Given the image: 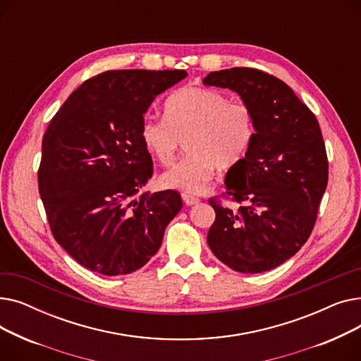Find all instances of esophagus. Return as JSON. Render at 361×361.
Returning a JSON list of instances; mask_svg holds the SVG:
<instances>
[{
  "mask_svg": "<svg viewBox=\"0 0 361 361\" xmlns=\"http://www.w3.org/2000/svg\"><path fill=\"white\" fill-rule=\"evenodd\" d=\"M181 197H183V202H184L187 206H192V204L199 203V197H196V196H193V195L183 193V195H181Z\"/></svg>",
  "mask_w": 361,
  "mask_h": 361,
  "instance_id": "obj_1",
  "label": "esophagus"
}]
</instances>
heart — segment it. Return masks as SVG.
Returning a JSON list of instances; mask_svg holds the SVG:
<instances>
[{
	"label": "heart",
	"mask_w": 361,
	"mask_h": 361,
	"mask_svg": "<svg viewBox=\"0 0 361 361\" xmlns=\"http://www.w3.org/2000/svg\"><path fill=\"white\" fill-rule=\"evenodd\" d=\"M255 137V116L245 102L206 87H181L164 104V120L146 118L140 126L145 149L161 165H173L181 143L188 155L168 171L161 183L188 195L202 193L215 168L228 169L243 161Z\"/></svg>",
	"instance_id": "b5f03b06"
}]
</instances>
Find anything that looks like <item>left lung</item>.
Returning a JSON list of instances; mask_svg holds the SVG:
<instances>
[{
  "instance_id": "8db88e82",
  "label": "left lung",
  "mask_w": 361,
  "mask_h": 361,
  "mask_svg": "<svg viewBox=\"0 0 361 361\" xmlns=\"http://www.w3.org/2000/svg\"><path fill=\"white\" fill-rule=\"evenodd\" d=\"M206 86L237 92L255 116V137L228 169L225 195L209 199L216 218L207 233L212 253L243 274L274 269L307 241L328 185V157L314 114L293 89L264 71H212Z\"/></svg>"
}]
</instances>
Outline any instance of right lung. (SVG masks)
<instances>
[{
    "label": "right lung",
    "mask_w": 361,
    "mask_h": 361,
    "mask_svg": "<svg viewBox=\"0 0 361 361\" xmlns=\"http://www.w3.org/2000/svg\"><path fill=\"white\" fill-rule=\"evenodd\" d=\"M184 70H112L75 89L51 120L37 171L54 238L82 267L127 275L150 260L181 209L176 190H139L154 174L143 116Z\"/></svg>",
    "instance_id": "right-lung-1"
}]
</instances>
